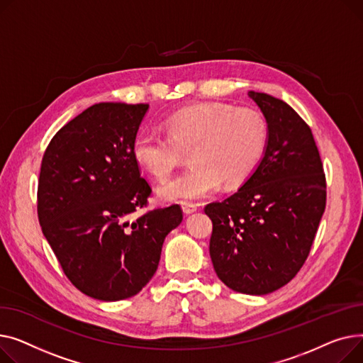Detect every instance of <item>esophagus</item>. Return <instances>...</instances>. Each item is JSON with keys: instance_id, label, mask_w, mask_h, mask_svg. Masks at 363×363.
<instances>
[{"instance_id": "obj_1", "label": "esophagus", "mask_w": 363, "mask_h": 363, "mask_svg": "<svg viewBox=\"0 0 363 363\" xmlns=\"http://www.w3.org/2000/svg\"><path fill=\"white\" fill-rule=\"evenodd\" d=\"M182 209L186 216H189V214H194V212L198 209V205L191 202H182Z\"/></svg>"}]
</instances>
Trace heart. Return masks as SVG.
Listing matches in <instances>:
<instances>
[{"label": "heart", "instance_id": "1", "mask_svg": "<svg viewBox=\"0 0 363 363\" xmlns=\"http://www.w3.org/2000/svg\"><path fill=\"white\" fill-rule=\"evenodd\" d=\"M167 136L145 130L136 135L132 155L158 182H165L190 151L191 164L160 187L162 199L205 198L224 184L239 186L259 165L268 143V123L247 106L206 102L177 110L164 120Z\"/></svg>", "mask_w": 363, "mask_h": 363}]
</instances>
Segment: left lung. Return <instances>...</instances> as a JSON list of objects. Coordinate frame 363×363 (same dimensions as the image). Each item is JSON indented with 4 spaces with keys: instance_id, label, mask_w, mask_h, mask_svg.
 Here are the masks:
<instances>
[{
    "instance_id": "8db88e82",
    "label": "left lung",
    "mask_w": 363,
    "mask_h": 363,
    "mask_svg": "<svg viewBox=\"0 0 363 363\" xmlns=\"http://www.w3.org/2000/svg\"><path fill=\"white\" fill-rule=\"evenodd\" d=\"M268 123L265 154L236 194L205 206L218 279L245 294L286 286L305 264L325 211V174L309 125L289 104L249 91Z\"/></svg>"
}]
</instances>
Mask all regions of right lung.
Returning <instances> with one entry per match:
<instances>
[{"label":"right lung","instance_id":"right-lung-1","mask_svg":"<svg viewBox=\"0 0 363 363\" xmlns=\"http://www.w3.org/2000/svg\"><path fill=\"white\" fill-rule=\"evenodd\" d=\"M147 104L99 102L55 133L42 158L38 218L67 279L104 302L138 294L152 279L179 205L147 211L151 186L132 143Z\"/></svg>","mask_w":363,"mask_h":363}]
</instances>
